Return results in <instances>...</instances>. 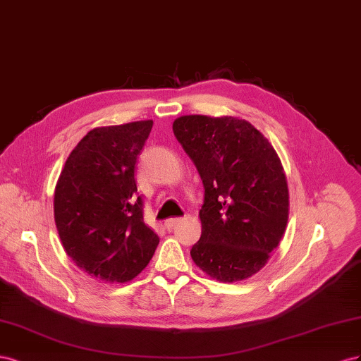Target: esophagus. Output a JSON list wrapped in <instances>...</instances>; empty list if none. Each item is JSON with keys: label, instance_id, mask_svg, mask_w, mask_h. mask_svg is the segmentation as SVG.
Masks as SVG:
<instances>
[{"label": "esophagus", "instance_id": "esophagus-1", "mask_svg": "<svg viewBox=\"0 0 361 361\" xmlns=\"http://www.w3.org/2000/svg\"><path fill=\"white\" fill-rule=\"evenodd\" d=\"M180 221H181L180 218H169V219L164 221V226H166V230H172L175 224H178Z\"/></svg>", "mask_w": 361, "mask_h": 361}]
</instances>
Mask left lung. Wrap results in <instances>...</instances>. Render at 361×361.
<instances>
[{
  "instance_id": "obj_1",
  "label": "left lung",
  "mask_w": 361,
  "mask_h": 361,
  "mask_svg": "<svg viewBox=\"0 0 361 361\" xmlns=\"http://www.w3.org/2000/svg\"><path fill=\"white\" fill-rule=\"evenodd\" d=\"M172 130L204 186L193 262L218 281L250 278L266 264L286 230L289 190L280 159L243 119L189 115L175 119Z\"/></svg>"
}]
</instances>
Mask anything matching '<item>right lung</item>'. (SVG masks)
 I'll return each mask as SVG.
<instances>
[{
  "label": "right lung",
  "instance_id": "add662e5",
  "mask_svg": "<svg viewBox=\"0 0 361 361\" xmlns=\"http://www.w3.org/2000/svg\"><path fill=\"white\" fill-rule=\"evenodd\" d=\"M152 121L89 131L69 154L54 193L66 254L106 283H127L152 259L159 235L143 221L136 163Z\"/></svg>",
  "mask_w": 361,
  "mask_h": 361
}]
</instances>
